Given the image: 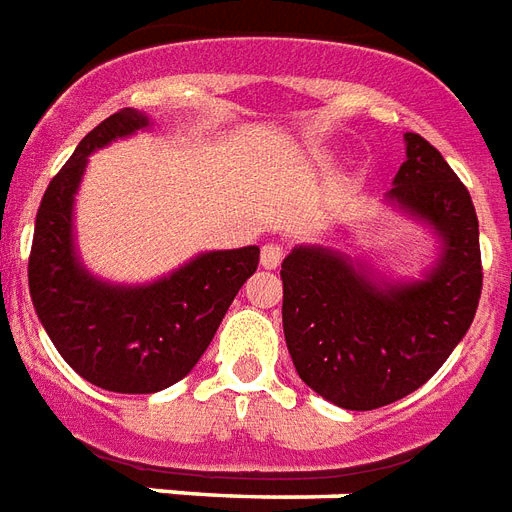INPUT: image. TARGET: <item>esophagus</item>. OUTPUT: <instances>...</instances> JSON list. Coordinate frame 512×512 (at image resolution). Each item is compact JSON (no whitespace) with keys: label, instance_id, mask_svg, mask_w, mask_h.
Masks as SVG:
<instances>
[{"label":"esophagus","instance_id":"1","mask_svg":"<svg viewBox=\"0 0 512 512\" xmlns=\"http://www.w3.org/2000/svg\"><path fill=\"white\" fill-rule=\"evenodd\" d=\"M285 260V249L279 244H266L263 246V252H260V266L268 268V271H274L279 268V263Z\"/></svg>","mask_w":512,"mask_h":512}]
</instances>
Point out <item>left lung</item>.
Wrapping results in <instances>:
<instances>
[{"instance_id":"obj_1","label":"left lung","mask_w":512,"mask_h":512,"mask_svg":"<svg viewBox=\"0 0 512 512\" xmlns=\"http://www.w3.org/2000/svg\"><path fill=\"white\" fill-rule=\"evenodd\" d=\"M388 203L439 236L434 268L415 282L377 279L331 246L301 244L282 263V325L298 377L344 410H377L418 391L448 361L483 287L478 214L429 140L404 135Z\"/></svg>"}]
</instances>
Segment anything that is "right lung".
<instances>
[{
  "instance_id": "right-lung-1",
  "label": "right lung",
  "mask_w": 512,
  "mask_h": 512,
  "mask_svg": "<svg viewBox=\"0 0 512 512\" xmlns=\"http://www.w3.org/2000/svg\"><path fill=\"white\" fill-rule=\"evenodd\" d=\"M146 127V113L124 108L78 143L45 189L29 255V293L45 333L83 380L113 393H157L187 377L260 263L257 246L203 252L151 285H111L81 266L73 203L86 157Z\"/></svg>"
}]
</instances>
